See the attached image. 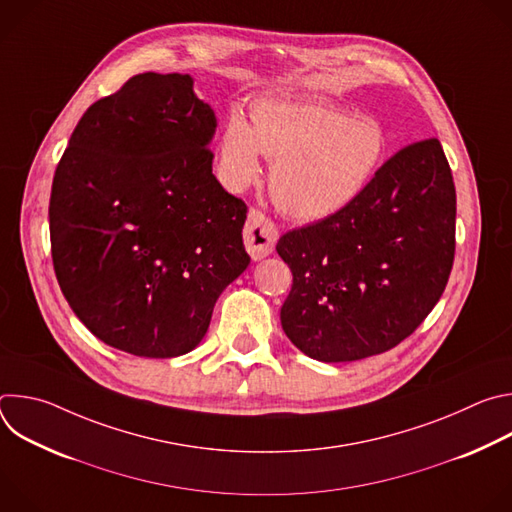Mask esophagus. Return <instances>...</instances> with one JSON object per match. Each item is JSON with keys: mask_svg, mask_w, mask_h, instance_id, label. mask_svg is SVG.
I'll return each instance as SVG.
<instances>
[{"mask_svg": "<svg viewBox=\"0 0 512 512\" xmlns=\"http://www.w3.org/2000/svg\"><path fill=\"white\" fill-rule=\"evenodd\" d=\"M243 239H245V247H247L249 255L255 261H259L273 251L275 241H277V229H275L271 218H267L261 210L253 208L249 212L247 223H245Z\"/></svg>", "mask_w": 512, "mask_h": 512, "instance_id": "esophagus-1", "label": "esophagus"}]
</instances>
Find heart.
<instances>
[{"mask_svg":"<svg viewBox=\"0 0 512 512\" xmlns=\"http://www.w3.org/2000/svg\"><path fill=\"white\" fill-rule=\"evenodd\" d=\"M251 123L231 117L216 143L218 176L229 188L255 182L259 154L273 162L269 184L289 216L318 221L348 206L387 152L381 121L326 101L257 99Z\"/></svg>","mask_w":512,"mask_h":512,"instance_id":"obj_1","label":"heart"}]
</instances>
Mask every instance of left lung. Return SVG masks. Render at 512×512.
I'll return each instance as SVG.
<instances>
[{
	"label": "left lung",
	"mask_w": 512,
	"mask_h": 512,
	"mask_svg": "<svg viewBox=\"0 0 512 512\" xmlns=\"http://www.w3.org/2000/svg\"><path fill=\"white\" fill-rule=\"evenodd\" d=\"M454 251L450 164L435 137L415 141L348 206L277 241L294 275L283 332L322 362L387 352L440 302Z\"/></svg>",
	"instance_id": "8db88e82"
}]
</instances>
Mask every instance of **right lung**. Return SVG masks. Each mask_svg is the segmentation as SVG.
Returning <instances> with one entry per match:
<instances>
[{"instance_id": "obj_1", "label": "right lung", "mask_w": 512, "mask_h": 512, "mask_svg": "<svg viewBox=\"0 0 512 512\" xmlns=\"http://www.w3.org/2000/svg\"><path fill=\"white\" fill-rule=\"evenodd\" d=\"M192 83L143 72L93 103L52 180L62 294L99 340L135 356L196 348L218 296L251 261L247 204L212 174L216 117Z\"/></svg>"}]
</instances>
